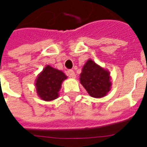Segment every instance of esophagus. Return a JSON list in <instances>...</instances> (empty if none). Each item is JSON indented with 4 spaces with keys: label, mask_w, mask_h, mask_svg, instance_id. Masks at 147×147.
Returning <instances> with one entry per match:
<instances>
[{
    "label": "esophagus",
    "mask_w": 147,
    "mask_h": 147,
    "mask_svg": "<svg viewBox=\"0 0 147 147\" xmlns=\"http://www.w3.org/2000/svg\"><path fill=\"white\" fill-rule=\"evenodd\" d=\"M67 75L71 78H76V74L73 70H68L67 71Z\"/></svg>",
    "instance_id": "1"
}]
</instances>
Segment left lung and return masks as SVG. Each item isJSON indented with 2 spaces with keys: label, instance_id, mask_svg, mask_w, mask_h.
<instances>
[{
  "label": "left lung",
  "instance_id": "obj_1",
  "mask_svg": "<svg viewBox=\"0 0 147 147\" xmlns=\"http://www.w3.org/2000/svg\"><path fill=\"white\" fill-rule=\"evenodd\" d=\"M80 80L87 93L95 98L105 97L112 86L109 71L91 59L86 61L83 67Z\"/></svg>",
  "mask_w": 147,
  "mask_h": 147
}]
</instances>
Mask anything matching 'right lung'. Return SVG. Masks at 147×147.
<instances>
[{
	"instance_id": "1",
	"label": "right lung",
	"mask_w": 147,
	"mask_h": 147,
	"mask_svg": "<svg viewBox=\"0 0 147 147\" xmlns=\"http://www.w3.org/2000/svg\"><path fill=\"white\" fill-rule=\"evenodd\" d=\"M67 78L62 71L46 65L35 80V87L39 98L46 102L57 98L61 84Z\"/></svg>"
}]
</instances>
